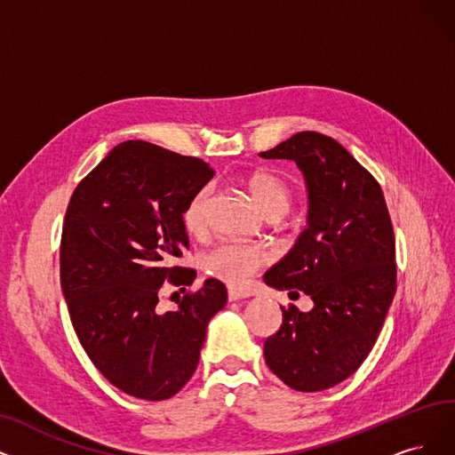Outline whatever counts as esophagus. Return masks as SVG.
Listing matches in <instances>:
<instances>
[{
	"mask_svg": "<svg viewBox=\"0 0 455 455\" xmlns=\"http://www.w3.org/2000/svg\"><path fill=\"white\" fill-rule=\"evenodd\" d=\"M248 297H250V293H248V291H244V289H239V287H229L228 289V299L231 302L243 300V299H248Z\"/></svg>",
	"mask_w": 455,
	"mask_h": 455,
	"instance_id": "1",
	"label": "esophagus"
}]
</instances>
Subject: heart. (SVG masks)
Segmentation results:
<instances>
[{
    "label": "heart",
    "mask_w": 455,
    "mask_h": 455,
    "mask_svg": "<svg viewBox=\"0 0 455 455\" xmlns=\"http://www.w3.org/2000/svg\"><path fill=\"white\" fill-rule=\"evenodd\" d=\"M244 187L251 197V202L265 216H282L291 204V190L278 175L267 170L253 172L246 177ZM211 204V187H202L194 192L188 204L180 214L183 228L187 233L197 235L205 233L207 218ZM267 261V253L261 248L239 244V243H224L216 246L205 256V270L209 275L226 280L229 283H243L253 272Z\"/></svg>",
    "instance_id": "b5f03b06"
}]
</instances>
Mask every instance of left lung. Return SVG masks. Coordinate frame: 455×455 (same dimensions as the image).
<instances>
[{"label": "left lung", "mask_w": 455, "mask_h": 455, "mask_svg": "<svg viewBox=\"0 0 455 455\" xmlns=\"http://www.w3.org/2000/svg\"><path fill=\"white\" fill-rule=\"evenodd\" d=\"M259 156L293 160L307 190V228L263 280L314 300L310 312L282 307L280 331L265 341V362L293 390H326L366 360L392 304L390 214L373 175L329 136L299 132Z\"/></svg>", "instance_id": "left-lung-1"}]
</instances>
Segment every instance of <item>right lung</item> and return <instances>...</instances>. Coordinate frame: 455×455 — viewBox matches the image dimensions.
<instances>
[{"mask_svg":"<svg viewBox=\"0 0 455 455\" xmlns=\"http://www.w3.org/2000/svg\"><path fill=\"white\" fill-rule=\"evenodd\" d=\"M214 172L207 162L129 140L80 180L61 237V289L84 351L124 394L162 402L197 368L207 324L228 291L209 278L175 312L158 314L164 282L190 285L173 267L190 246L183 214Z\"/></svg>","mask_w":455,"mask_h":455,"instance_id":"1","label":"right lung"}]
</instances>
